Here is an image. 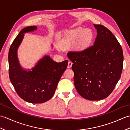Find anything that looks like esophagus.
Here are the masks:
<instances>
[{"label":"esophagus","instance_id":"obj_1","mask_svg":"<svg viewBox=\"0 0 130 130\" xmlns=\"http://www.w3.org/2000/svg\"><path fill=\"white\" fill-rule=\"evenodd\" d=\"M73 65V62L70 61H69L68 62V68H70L71 67V66Z\"/></svg>","mask_w":130,"mask_h":130}]
</instances>
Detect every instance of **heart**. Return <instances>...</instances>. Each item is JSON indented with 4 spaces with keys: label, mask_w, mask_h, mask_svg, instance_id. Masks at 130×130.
Listing matches in <instances>:
<instances>
[{
    "label": "heart",
    "mask_w": 130,
    "mask_h": 130,
    "mask_svg": "<svg viewBox=\"0 0 130 130\" xmlns=\"http://www.w3.org/2000/svg\"><path fill=\"white\" fill-rule=\"evenodd\" d=\"M93 37V33L90 29L79 27L68 32L61 40L60 45L62 47H68L74 44L75 50L80 51L88 47Z\"/></svg>",
    "instance_id": "obj_1"
}]
</instances>
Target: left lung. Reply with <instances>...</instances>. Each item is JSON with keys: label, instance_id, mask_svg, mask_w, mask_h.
<instances>
[{"label": "left lung", "instance_id": "left-lung-1", "mask_svg": "<svg viewBox=\"0 0 130 130\" xmlns=\"http://www.w3.org/2000/svg\"><path fill=\"white\" fill-rule=\"evenodd\" d=\"M97 35L93 45L84 50L69 52L73 62L74 82L77 92L90 101L107 98L117 84L122 73V48L106 27L93 24Z\"/></svg>", "mask_w": 130, "mask_h": 130}]
</instances>
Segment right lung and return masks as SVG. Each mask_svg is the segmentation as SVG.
Segmentation results:
<instances>
[{
  "instance_id": "add662e5",
  "label": "right lung",
  "mask_w": 130,
  "mask_h": 130,
  "mask_svg": "<svg viewBox=\"0 0 130 130\" xmlns=\"http://www.w3.org/2000/svg\"><path fill=\"white\" fill-rule=\"evenodd\" d=\"M36 26L23 28L13 41L9 51L10 80L18 95L29 103H42L54 95L58 83L66 70L68 61L55 62L45 55L32 69H24L19 63L17 51L26 33L37 30Z\"/></svg>"
}]
</instances>
